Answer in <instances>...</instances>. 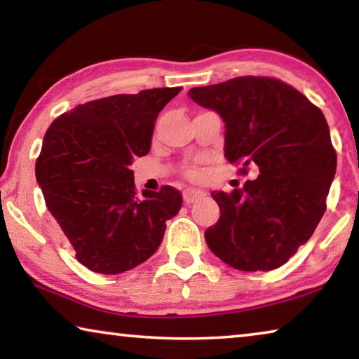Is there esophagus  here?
Returning <instances> with one entry per match:
<instances>
[{
  "mask_svg": "<svg viewBox=\"0 0 359 359\" xmlns=\"http://www.w3.org/2000/svg\"><path fill=\"white\" fill-rule=\"evenodd\" d=\"M204 194H205L204 191L196 190V188H187V190L184 191V201H185V204H193V203H196L198 199H201Z\"/></svg>",
  "mask_w": 359,
  "mask_h": 359,
  "instance_id": "1",
  "label": "esophagus"
}]
</instances>
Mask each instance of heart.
I'll list each match as a JSON object with an SVG mask.
<instances>
[{
	"label": "heart",
	"instance_id": "obj_1",
	"mask_svg": "<svg viewBox=\"0 0 359 359\" xmlns=\"http://www.w3.org/2000/svg\"><path fill=\"white\" fill-rule=\"evenodd\" d=\"M184 172H185L187 177H190V179H198L199 174H201L198 165H188V166H185Z\"/></svg>",
	"mask_w": 359,
	"mask_h": 359
}]
</instances>
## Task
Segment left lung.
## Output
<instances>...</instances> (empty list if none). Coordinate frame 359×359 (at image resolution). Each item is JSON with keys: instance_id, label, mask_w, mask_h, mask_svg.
<instances>
[{"instance_id": "left-lung-1", "label": "left lung", "mask_w": 359, "mask_h": 359, "mask_svg": "<svg viewBox=\"0 0 359 359\" xmlns=\"http://www.w3.org/2000/svg\"><path fill=\"white\" fill-rule=\"evenodd\" d=\"M190 98L220 114L224 156L259 175L231 193L212 191L218 222L205 242L241 271H272L311 239L326 210L337 155L320 109L274 77L242 76L194 87Z\"/></svg>"}]
</instances>
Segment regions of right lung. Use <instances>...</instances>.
<instances>
[{
	"label": "right lung",
	"instance_id": "right-lung-1",
	"mask_svg": "<svg viewBox=\"0 0 359 359\" xmlns=\"http://www.w3.org/2000/svg\"><path fill=\"white\" fill-rule=\"evenodd\" d=\"M182 87L142 90L79 104L48 130L36 160L46 205L76 252L100 274H121L160 247L182 194L165 185L136 194L130 169L149 154L155 120Z\"/></svg>",
	"mask_w": 359,
	"mask_h": 359
}]
</instances>
